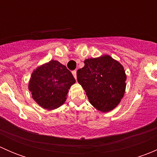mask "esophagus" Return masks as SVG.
Returning <instances> with one entry per match:
<instances>
[{
  "label": "esophagus",
  "mask_w": 157,
  "mask_h": 157,
  "mask_svg": "<svg viewBox=\"0 0 157 157\" xmlns=\"http://www.w3.org/2000/svg\"><path fill=\"white\" fill-rule=\"evenodd\" d=\"M72 74H73V75H74V78L77 79V71H76V70H75V71H73Z\"/></svg>",
  "instance_id": "34e87169"
}]
</instances>
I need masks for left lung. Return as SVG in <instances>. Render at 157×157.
Segmentation results:
<instances>
[{
	"label": "left lung",
	"instance_id": "left-lung-1",
	"mask_svg": "<svg viewBox=\"0 0 157 157\" xmlns=\"http://www.w3.org/2000/svg\"><path fill=\"white\" fill-rule=\"evenodd\" d=\"M77 77L90 104L99 112L112 111L124 96L125 71L121 63L110 55L86 59L84 67L77 71Z\"/></svg>",
	"mask_w": 157,
	"mask_h": 157
}]
</instances>
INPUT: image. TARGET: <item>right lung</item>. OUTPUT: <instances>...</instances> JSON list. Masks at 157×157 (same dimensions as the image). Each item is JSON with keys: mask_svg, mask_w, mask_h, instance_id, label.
I'll return each instance as SVG.
<instances>
[{"mask_svg": "<svg viewBox=\"0 0 157 157\" xmlns=\"http://www.w3.org/2000/svg\"><path fill=\"white\" fill-rule=\"evenodd\" d=\"M75 82L65 66L52 60L33 71L28 87L38 105L52 110L64 103L68 90Z\"/></svg>", "mask_w": 157, "mask_h": 157, "instance_id": "1", "label": "right lung"}]
</instances>
